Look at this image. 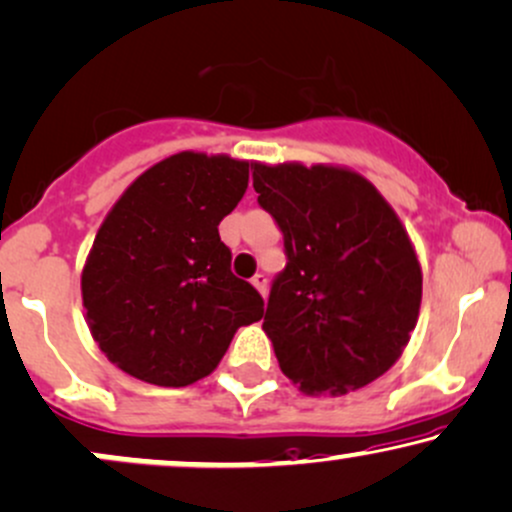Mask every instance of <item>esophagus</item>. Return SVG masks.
Instances as JSON below:
<instances>
[{
  "label": "esophagus",
  "instance_id": "1",
  "mask_svg": "<svg viewBox=\"0 0 512 512\" xmlns=\"http://www.w3.org/2000/svg\"><path fill=\"white\" fill-rule=\"evenodd\" d=\"M251 282H254V287L258 292L263 294V297H266V292H268V278L263 273H256L254 278H251Z\"/></svg>",
  "mask_w": 512,
  "mask_h": 512
}]
</instances>
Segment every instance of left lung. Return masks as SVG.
<instances>
[{"label": "left lung", "instance_id": "left-lung-1", "mask_svg": "<svg viewBox=\"0 0 512 512\" xmlns=\"http://www.w3.org/2000/svg\"><path fill=\"white\" fill-rule=\"evenodd\" d=\"M258 206L285 239L263 330L282 374L342 395L398 362L417 326L422 268L376 186L342 167L254 162Z\"/></svg>", "mask_w": 512, "mask_h": 512}]
</instances>
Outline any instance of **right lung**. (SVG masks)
Instances as JSON below:
<instances>
[{
    "label": "right lung",
    "mask_w": 512,
    "mask_h": 512,
    "mask_svg": "<svg viewBox=\"0 0 512 512\" xmlns=\"http://www.w3.org/2000/svg\"><path fill=\"white\" fill-rule=\"evenodd\" d=\"M249 162L177 153L114 203L81 275L88 328L138 381L182 388L208 376L263 297L232 273L218 225L242 201Z\"/></svg>",
    "instance_id": "obj_1"
}]
</instances>
